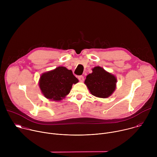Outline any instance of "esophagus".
<instances>
[{"label": "esophagus", "mask_w": 157, "mask_h": 157, "mask_svg": "<svg viewBox=\"0 0 157 157\" xmlns=\"http://www.w3.org/2000/svg\"><path fill=\"white\" fill-rule=\"evenodd\" d=\"M78 79L79 80L81 81V82H83L84 80V78L83 76H78Z\"/></svg>", "instance_id": "34e87169"}]
</instances>
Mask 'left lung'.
Wrapping results in <instances>:
<instances>
[{
	"mask_svg": "<svg viewBox=\"0 0 157 157\" xmlns=\"http://www.w3.org/2000/svg\"><path fill=\"white\" fill-rule=\"evenodd\" d=\"M116 82L117 79L114 75L101 67L96 66L93 69V73L86 76L84 83L93 96L106 98L114 91Z\"/></svg>",
	"mask_w": 157,
	"mask_h": 157,
	"instance_id": "obj_1",
	"label": "left lung"
}]
</instances>
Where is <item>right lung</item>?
I'll return each mask as SVG.
<instances>
[{
    "instance_id": "right-lung-1",
    "label": "right lung",
    "mask_w": 157,
    "mask_h": 157,
    "mask_svg": "<svg viewBox=\"0 0 157 157\" xmlns=\"http://www.w3.org/2000/svg\"><path fill=\"white\" fill-rule=\"evenodd\" d=\"M78 82V79L71 70L59 66L54 70L43 73L40 77L39 85L44 97L60 101L70 93L73 84Z\"/></svg>"
}]
</instances>
